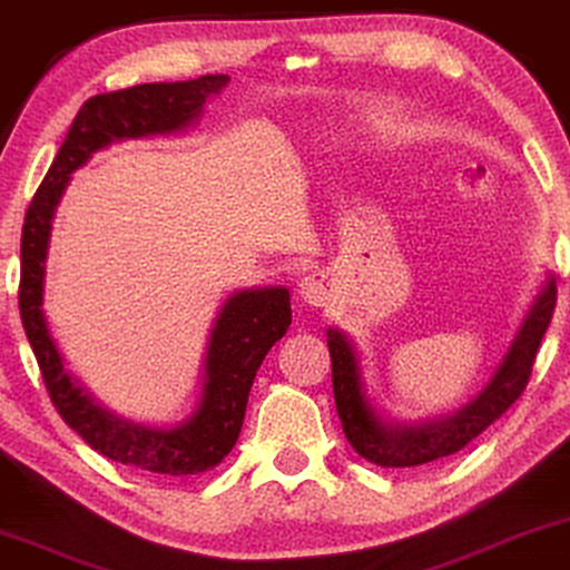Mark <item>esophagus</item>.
<instances>
[{
	"instance_id": "34e87169",
	"label": "esophagus",
	"mask_w": 570,
	"mask_h": 570,
	"mask_svg": "<svg viewBox=\"0 0 570 570\" xmlns=\"http://www.w3.org/2000/svg\"><path fill=\"white\" fill-rule=\"evenodd\" d=\"M325 276L321 273H313V276H305L299 284V297L313 307H323L325 299H328V292H325Z\"/></svg>"
}]
</instances>
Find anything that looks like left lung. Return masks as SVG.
I'll return each mask as SVG.
<instances>
[{
	"instance_id": "left-lung-1",
	"label": "left lung",
	"mask_w": 570,
	"mask_h": 570,
	"mask_svg": "<svg viewBox=\"0 0 570 570\" xmlns=\"http://www.w3.org/2000/svg\"><path fill=\"white\" fill-rule=\"evenodd\" d=\"M556 278L550 276L523 317L521 328L515 331L490 383L466 406L449 416L420 424H393L375 412L364 393L360 356H356L352 341L341 331L328 328L333 399H336L341 428H344L352 449L377 466L401 469L451 456L466 443H472L480 432L500 420L527 389L537 348L542 344L552 309H556Z\"/></svg>"
}]
</instances>
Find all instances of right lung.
I'll list each match as a JSON object with an SVG mask.
<instances>
[{"mask_svg":"<svg viewBox=\"0 0 570 570\" xmlns=\"http://www.w3.org/2000/svg\"><path fill=\"white\" fill-rule=\"evenodd\" d=\"M229 75L181 82H146L88 98L30 200L20 239V317L43 383L62 420L101 456L142 472L187 476L208 472L229 456L245 422L247 396L268 348L289 331V289H242L224 302L210 328L197 409L177 428H146L111 414L75 377L51 338L43 315V271L51 218L70 174L111 142L181 132L195 125L208 96Z\"/></svg>","mask_w":570,"mask_h":570,"instance_id":"add662e5","label":"right lung"}]
</instances>
